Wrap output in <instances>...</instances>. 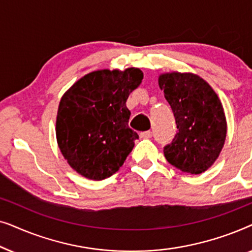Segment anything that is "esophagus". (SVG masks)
Wrapping results in <instances>:
<instances>
[{"mask_svg": "<svg viewBox=\"0 0 252 252\" xmlns=\"http://www.w3.org/2000/svg\"><path fill=\"white\" fill-rule=\"evenodd\" d=\"M140 136L142 137V139H150V137L153 136V132H151V130H146V132H141L140 133Z\"/></svg>", "mask_w": 252, "mask_h": 252, "instance_id": "34e87169", "label": "esophagus"}]
</instances>
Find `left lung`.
Segmentation results:
<instances>
[{
	"mask_svg": "<svg viewBox=\"0 0 252 252\" xmlns=\"http://www.w3.org/2000/svg\"><path fill=\"white\" fill-rule=\"evenodd\" d=\"M158 85L173 111L178 133L164 147L168 163L190 174L212 166L223 143L227 124L221 102L208 82L192 73H164Z\"/></svg>",
	"mask_w": 252,
	"mask_h": 252,
	"instance_id": "8db88e82",
	"label": "left lung"
}]
</instances>
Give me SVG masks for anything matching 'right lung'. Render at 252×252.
<instances>
[{
    "mask_svg": "<svg viewBox=\"0 0 252 252\" xmlns=\"http://www.w3.org/2000/svg\"><path fill=\"white\" fill-rule=\"evenodd\" d=\"M142 79V71L135 67L94 71L63 95L57 143L68 165L82 177L96 181L111 177L133 150L139 135L128 127L126 101Z\"/></svg>",
    "mask_w": 252,
    "mask_h": 252,
    "instance_id": "add662e5",
    "label": "right lung"
}]
</instances>
